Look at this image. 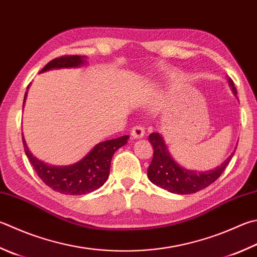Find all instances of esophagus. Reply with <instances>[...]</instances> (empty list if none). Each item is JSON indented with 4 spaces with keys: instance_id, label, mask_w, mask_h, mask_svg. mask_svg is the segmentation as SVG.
Instances as JSON below:
<instances>
[{
    "instance_id": "obj_1",
    "label": "esophagus",
    "mask_w": 257,
    "mask_h": 257,
    "mask_svg": "<svg viewBox=\"0 0 257 257\" xmlns=\"http://www.w3.org/2000/svg\"><path fill=\"white\" fill-rule=\"evenodd\" d=\"M145 134V131L142 126H139V125H137V126H134L132 128V132H131V135H132V138L134 140H139L144 137Z\"/></svg>"
}]
</instances>
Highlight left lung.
<instances>
[{
    "instance_id": "obj_1",
    "label": "left lung",
    "mask_w": 257,
    "mask_h": 257,
    "mask_svg": "<svg viewBox=\"0 0 257 257\" xmlns=\"http://www.w3.org/2000/svg\"><path fill=\"white\" fill-rule=\"evenodd\" d=\"M227 80L231 91L237 96L234 81L229 77H227ZM149 141L153 147V159L148 169L150 181L160 188L166 189L169 192L178 195H190L210 186L220 177L236 151L235 149L234 152L215 169L208 171H196L183 168L174 161L160 133L150 134Z\"/></svg>"
}]
</instances>
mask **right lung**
<instances>
[{
  "label": "right lung",
  "instance_id": "right-lung-1",
  "mask_svg": "<svg viewBox=\"0 0 257 257\" xmlns=\"http://www.w3.org/2000/svg\"><path fill=\"white\" fill-rule=\"evenodd\" d=\"M86 56H65L51 60L40 72L61 68H78L86 65ZM30 86V85H29ZM29 86L28 88L29 89ZM28 91L24 94L23 106ZM128 135L96 144L78 162L70 166H51L37 159L29 150L22 133V141L29 161L39 178L52 190L64 195L79 196L93 192L104 185L109 176L110 161L114 153L127 143Z\"/></svg>",
  "mask_w": 257,
  "mask_h": 257
}]
</instances>
